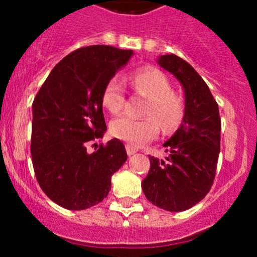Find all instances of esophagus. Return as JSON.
Masks as SVG:
<instances>
[{
    "label": "esophagus",
    "mask_w": 257,
    "mask_h": 257,
    "mask_svg": "<svg viewBox=\"0 0 257 257\" xmlns=\"http://www.w3.org/2000/svg\"><path fill=\"white\" fill-rule=\"evenodd\" d=\"M125 149H126V153H128V155H133L134 153L138 152V149H137V148H134L133 145H131V144H126Z\"/></svg>",
    "instance_id": "34e87169"
}]
</instances>
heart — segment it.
<instances>
[{
	"label": "heart",
	"mask_w": 257,
	"mask_h": 257,
	"mask_svg": "<svg viewBox=\"0 0 257 257\" xmlns=\"http://www.w3.org/2000/svg\"><path fill=\"white\" fill-rule=\"evenodd\" d=\"M134 92L149 98L143 119L131 115L118 116L110 123L113 137L133 147H141L157 138L160 132L161 120L164 129H173L180 124L185 112V103L178 92L172 89L169 78L154 67H145L133 72L129 77ZM125 102L123 85L116 77L105 83L102 92V103L110 113L120 112ZM159 118V121L157 119Z\"/></svg>",
	"instance_id": "obj_1"
}]
</instances>
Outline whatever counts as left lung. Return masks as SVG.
Masks as SVG:
<instances>
[{
  "label": "left lung",
  "instance_id": "obj_1",
  "mask_svg": "<svg viewBox=\"0 0 257 257\" xmlns=\"http://www.w3.org/2000/svg\"><path fill=\"white\" fill-rule=\"evenodd\" d=\"M159 64L180 80L185 92L183 124L165 142L167 160L149 157V173L142 181L148 200L168 211H184L203 200L211 189L220 153L221 119L208 84L175 54Z\"/></svg>",
  "mask_w": 257,
  "mask_h": 257
}]
</instances>
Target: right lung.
<instances>
[{
    "label": "right lung",
    "mask_w": 257,
    "mask_h": 257,
    "mask_svg": "<svg viewBox=\"0 0 257 257\" xmlns=\"http://www.w3.org/2000/svg\"><path fill=\"white\" fill-rule=\"evenodd\" d=\"M133 54L132 49L88 46L64 57L49 73L32 104L31 154L46 195L68 210L88 209L110 190V178L125 163L119 139L92 154L88 142L107 131L102 92Z\"/></svg>",
    "instance_id": "right-lung-1"
}]
</instances>
